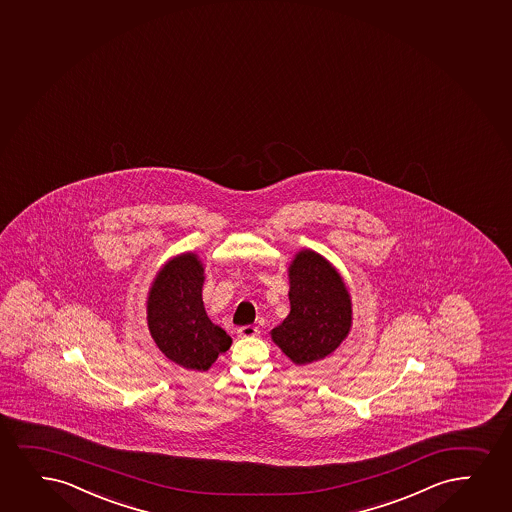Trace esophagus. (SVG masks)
<instances>
[{
  "instance_id": "obj_1",
  "label": "esophagus",
  "mask_w": 512,
  "mask_h": 512,
  "mask_svg": "<svg viewBox=\"0 0 512 512\" xmlns=\"http://www.w3.org/2000/svg\"><path fill=\"white\" fill-rule=\"evenodd\" d=\"M236 333L240 338H253V336H259L260 331L255 326H241L236 329Z\"/></svg>"
}]
</instances>
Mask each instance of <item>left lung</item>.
<instances>
[{"mask_svg":"<svg viewBox=\"0 0 512 512\" xmlns=\"http://www.w3.org/2000/svg\"><path fill=\"white\" fill-rule=\"evenodd\" d=\"M290 314L271 338L295 366L326 359L352 329V297L335 265L303 248L288 267Z\"/></svg>","mask_w":512,"mask_h":512,"instance_id":"obj_1","label":"left lung"}]
</instances>
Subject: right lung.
I'll list each match as a JSON object with an SVG mask.
<instances>
[{
	"label": "right lung",
	"mask_w": 512,
	"mask_h": 512,
	"mask_svg": "<svg viewBox=\"0 0 512 512\" xmlns=\"http://www.w3.org/2000/svg\"><path fill=\"white\" fill-rule=\"evenodd\" d=\"M203 283L200 257L179 253L158 269L146 297V322L153 341L167 359L188 371H207L233 343L207 316Z\"/></svg>",
	"instance_id": "right-lung-1"
}]
</instances>
